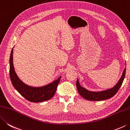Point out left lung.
<instances>
[{
    "label": "left lung",
    "mask_w": 130,
    "mask_h": 130,
    "mask_svg": "<svg viewBox=\"0 0 130 130\" xmlns=\"http://www.w3.org/2000/svg\"><path fill=\"white\" fill-rule=\"evenodd\" d=\"M126 74V68L123 70V72L122 73L121 77L117 83L116 85L110 89L101 90V91L98 92H92L88 90L85 89V88L82 87L80 84L79 80L78 79L76 81V87L78 92L81 96L83 97L85 100H89V101H102V100H107L110 99L112 97L117 93L118 90L121 87L122 84V83L123 82Z\"/></svg>",
    "instance_id": "1"
}]
</instances>
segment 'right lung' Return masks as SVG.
I'll return each mask as SVG.
<instances>
[{"label":"right lung","mask_w":130,"mask_h":130,"mask_svg":"<svg viewBox=\"0 0 130 130\" xmlns=\"http://www.w3.org/2000/svg\"><path fill=\"white\" fill-rule=\"evenodd\" d=\"M13 51L11 50L9 58V76L14 88L22 96L29 101L41 102L49 100L55 94L61 76L46 85L40 87H34L25 84L19 79L14 71L13 63Z\"/></svg>","instance_id":"right-lung-1"}]
</instances>
